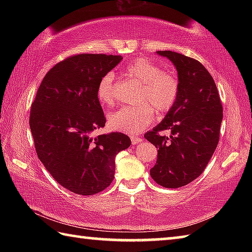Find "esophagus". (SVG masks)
Returning <instances> with one entry per match:
<instances>
[{
    "label": "esophagus",
    "instance_id": "esophagus-1",
    "mask_svg": "<svg viewBox=\"0 0 252 252\" xmlns=\"http://www.w3.org/2000/svg\"><path fill=\"white\" fill-rule=\"evenodd\" d=\"M143 141L142 137H138V136H131V142L133 145H136V144L141 143Z\"/></svg>",
    "mask_w": 252,
    "mask_h": 252
}]
</instances>
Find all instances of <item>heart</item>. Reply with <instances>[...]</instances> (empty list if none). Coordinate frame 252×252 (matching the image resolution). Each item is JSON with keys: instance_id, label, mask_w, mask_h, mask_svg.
<instances>
[{"instance_id": "heart-1", "label": "heart", "mask_w": 252, "mask_h": 252, "mask_svg": "<svg viewBox=\"0 0 252 252\" xmlns=\"http://www.w3.org/2000/svg\"><path fill=\"white\" fill-rule=\"evenodd\" d=\"M126 76L142 84L136 107H121L111 112L108 123L111 129L135 134L143 131L158 114L168 112L174 106L180 92V82L172 71L162 70L158 63L147 58H138L126 67ZM115 76L106 73L99 80L97 98L103 105H111L115 100Z\"/></svg>"}]
</instances>
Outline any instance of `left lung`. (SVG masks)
<instances>
[{
    "mask_svg": "<svg viewBox=\"0 0 252 252\" xmlns=\"http://www.w3.org/2000/svg\"><path fill=\"white\" fill-rule=\"evenodd\" d=\"M157 54L173 63L180 92L164 119L144 137L158 148L153 180L165 189H178L206 169L220 138L223 107L215 80L202 63L172 51ZM162 130L170 136L160 135Z\"/></svg>",
    "mask_w": 252,
    "mask_h": 252,
    "instance_id": "left-lung-1",
    "label": "left lung"
}]
</instances>
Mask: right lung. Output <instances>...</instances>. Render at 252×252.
I'll return each instance as SVG.
<instances>
[{
	"label": "right lung",
	"instance_id": "obj_1",
	"mask_svg": "<svg viewBox=\"0 0 252 252\" xmlns=\"http://www.w3.org/2000/svg\"><path fill=\"white\" fill-rule=\"evenodd\" d=\"M120 55L78 54L45 74L30 110L37 157L58 184L74 194L94 195L110 185L118 153L131 145L120 132L93 135L105 126L97 98L99 80Z\"/></svg>",
	"mask_w": 252,
	"mask_h": 252
}]
</instances>
